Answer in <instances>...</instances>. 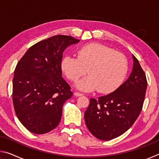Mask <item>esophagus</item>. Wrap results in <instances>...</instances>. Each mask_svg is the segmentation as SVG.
Wrapping results in <instances>:
<instances>
[{"instance_id":"1","label":"esophagus","mask_w":159,"mask_h":159,"mask_svg":"<svg viewBox=\"0 0 159 159\" xmlns=\"http://www.w3.org/2000/svg\"><path fill=\"white\" fill-rule=\"evenodd\" d=\"M74 95L76 97H80V96H83V93H80L79 92H75L74 93Z\"/></svg>"}]
</instances>
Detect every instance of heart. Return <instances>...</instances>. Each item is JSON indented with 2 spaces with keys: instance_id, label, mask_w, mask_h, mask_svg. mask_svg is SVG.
Segmentation results:
<instances>
[{
  "instance_id": "heart-1",
  "label": "heart",
  "mask_w": 159,
  "mask_h": 159,
  "mask_svg": "<svg viewBox=\"0 0 159 159\" xmlns=\"http://www.w3.org/2000/svg\"><path fill=\"white\" fill-rule=\"evenodd\" d=\"M77 57L66 56L61 60L62 71L71 81H76L86 71L88 76L77 83L79 89L108 93L123 83L128 72V61L123 54L99 43L79 48Z\"/></svg>"
}]
</instances>
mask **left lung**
Returning <instances> with one entry per match:
<instances>
[{"instance_id":"8db88e82","label":"left lung","mask_w":159,"mask_h":159,"mask_svg":"<svg viewBox=\"0 0 159 159\" xmlns=\"http://www.w3.org/2000/svg\"><path fill=\"white\" fill-rule=\"evenodd\" d=\"M133 71L125 82L109 95L91 98L85 112L86 126L101 140H111L127 131L142 111L147 88L144 71L133 55Z\"/></svg>"}]
</instances>
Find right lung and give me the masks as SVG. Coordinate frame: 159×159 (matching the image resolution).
Wrapping results in <instances>:
<instances>
[{
  "label": "right lung",
  "instance_id": "right-lung-1",
  "mask_svg": "<svg viewBox=\"0 0 159 159\" xmlns=\"http://www.w3.org/2000/svg\"><path fill=\"white\" fill-rule=\"evenodd\" d=\"M80 41L57 35L32 45L19 61L12 80V101L21 124L41 134L60 122L62 107L73 93L61 76L66 48Z\"/></svg>",
  "mask_w": 159,
  "mask_h": 159
}]
</instances>
